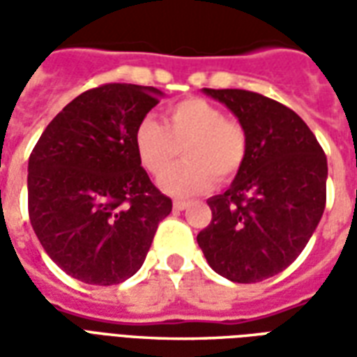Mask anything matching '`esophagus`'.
Segmentation results:
<instances>
[{"label":"esophagus","mask_w":357,"mask_h":357,"mask_svg":"<svg viewBox=\"0 0 357 357\" xmlns=\"http://www.w3.org/2000/svg\"><path fill=\"white\" fill-rule=\"evenodd\" d=\"M189 206V202L185 201H174V210H185Z\"/></svg>","instance_id":"1"}]
</instances>
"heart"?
Here are the masks:
<instances>
[{
    "instance_id": "heart-1",
    "label": "heart",
    "mask_w": 357,
    "mask_h": 357,
    "mask_svg": "<svg viewBox=\"0 0 357 357\" xmlns=\"http://www.w3.org/2000/svg\"><path fill=\"white\" fill-rule=\"evenodd\" d=\"M133 147L155 178L169 169L181 148L186 162L165 173L160 187L174 197H193L208 191L214 178L227 181L239 172L247 156V135L214 102L193 97L166 110V126L153 118L141 120Z\"/></svg>"
}]
</instances>
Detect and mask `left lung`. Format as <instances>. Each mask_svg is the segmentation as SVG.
Segmentation results:
<instances>
[{
  "label": "left lung",
  "mask_w": 357,
  "mask_h": 357,
  "mask_svg": "<svg viewBox=\"0 0 357 357\" xmlns=\"http://www.w3.org/2000/svg\"><path fill=\"white\" fill-rule=\"evenodd\" d=\"M239 120L247 156L229 189L208 199L212 222L197 235L206 262L235 283L291 266L325 210L327 156L306 122L281 102L245 89H202Z\"/></svg>",
  "instance_id": "8db88e82"
}]
</instances>
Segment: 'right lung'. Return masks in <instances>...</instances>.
<instances>
[{
	"label": "right lung",
	"mask_w": 357,
	"mask_h": 357,
	"mask_svg": "<svg viewBox=\"0 0 357 357\" xmlns=\"http://www.w3.org/2000/svg\"><path fill=\"white\" fill-rule=\"evenodd\" d=\"M160 89L107 84L53 118L28 158V214L68 275L116 284L137 273L172 201L143 170L133 133Z\"/></svg>",
	"instance_id": "obj_1"
}]
</instances>
